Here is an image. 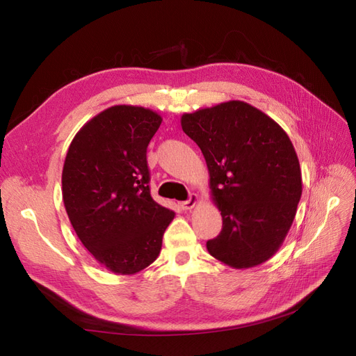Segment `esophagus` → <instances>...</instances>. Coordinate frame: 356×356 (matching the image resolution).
Instances as JSON below:
<instances>
[{
    "label": "esophagus",
    "mask_w": 356,
    "mask_h": 356,
    "mask_svg": "<svg viewBox=\"0 0 356 356\" xmlns=\"http://www.w3.org/2000/svg\"><path fill=\"white\" fill-rule=\"evenodd\" d=\"M198 202H200V197L197 194H191V197L186 201L180 202V206H181V209L191 210V209H194L198 204Z\"/></svg>",
    "instance_id": "1"
}]
</instances>
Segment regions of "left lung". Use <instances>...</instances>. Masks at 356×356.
<instances>
[{
    "mask_svg": "<svg viewBox=\"0 0 356 356\" xmlns=\"http://www.w3.org/2000/svg\"><path fill=\"white\" fill-rule=\"evenodd\" d=\"M180 124L204 155L211 201L222 215L209 253L238 270L268 261L288 236L302 192L288 134L238 99L181 115Z\"/></svg>",
    "mask_w": 356,
    "mask_h": 356,
    "instance_id": "8db88e82",
    "label": "left lung"
}]
</instances>
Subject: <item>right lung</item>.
I'll return each instance as SVG.
<instances>
[{"instance_id":"obj_1","label":"right lung","mask_w":356,"mask_h":356,"mask_svg":"<svg viewBox=\"0 0 356 356\" xmlns=\"http://www.w3.org/2000/svg\"><path fill=\"white\" fill-rule=\"evenodd\" d=\"M162 122L140 106L108 107L79 129L63 168V201L82 245L108 271L149 267L176 213L150 197L146 150Z\"/></svg>"}]
</instances>
